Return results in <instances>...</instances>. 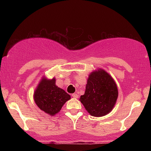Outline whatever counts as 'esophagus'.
Here are the masks:
<instances>
[{
    "instance_id": "obj_1",
    "label": "esophagus",
    "mask_w": 151,
    "mask_h": 151,
    "mask_svg": "<svg viewBox=\"0 0 151 151\" xmlns=\"http://www.w3.org/2000/svg\"><path fill=\"white\" fill-rule=\"evenodd\" d=\"M72 97L73 98H75V99H77V98H78V95L77 94V93H72Z\"/></svg>"
}]
</instances>
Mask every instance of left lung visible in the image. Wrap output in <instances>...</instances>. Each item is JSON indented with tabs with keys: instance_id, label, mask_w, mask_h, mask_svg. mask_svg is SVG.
I'll return each instance as SVG.
<instances>
[{
	"instance_id": "8db88e82",
	"label": "left lung",
	"mask_w": 151,
	"mask_h": 151,
	"mask_svg": "<svg viewBox=\"0 0 151 151\" xmlns=\"http://www.w3.org/2000/svg\"><path fill=\"white\" fill-rule=\"evenodd\" d=\"M118 94L116 84L111 76L99 69L89 75L85 92L79 101L90 115L100 117L111 111Z\"/></svg>"
}]
</instances>
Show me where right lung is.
Wrapping results in <instances>:
<instances>
[{
    "instance_id": "obj_1",
    "label": "right lung",
    "mask_w": 151,
    "mask_h": 151,
    "mask_svg": "<svg viewBox=\"0 0 151 151\" xmlns=\"http://www.w3.org/2000/svg\"><path fill=\"white\" fill-rule=\"evenodd\" d=\"M56 80L43 77L34 93V100L41 110L50 116H55L61 110L70 95L55 84Z\"/></svg>"
}]
</instances>
